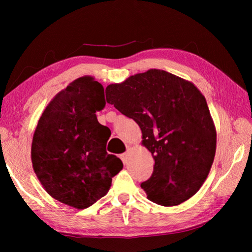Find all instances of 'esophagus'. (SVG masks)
I'll return each mask as SVG.
<instances>
[{
  "mask_svg": "<svg viewBox=\"0 0 252 252\" xmlns=\"http://www.w3.org/2000/svg\"><path fill=\"white\" fill-rule=\"evenodd\" d=\"M120 159L122 160L123 163H126L127 161V153H123L120 155Z\"/></svg>",
  "mask_w": 252,
  "mask_h": 252,
  "instance_id": "esophagus-1",
  "label": "esophagus"
}]
</instances>
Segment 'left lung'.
<instances>
[{"instance_id": "1", "label": "left lung", "mask_w": 252, "mask_h": 252, "mask_svg": "<svg viewBox=\"0 0 252 252\" xmlns=\"http://www.w3.org/2000/svg\"><path fill=\"white\" fill-rule=\"evenodd\" d=\"M106 100L140 126L152 153L151 178L141 184L147 198L171 207L200 189L216 155L217 133L205 96L194 84L159 69L109 84Z\"/></svg>"}]
</instances>
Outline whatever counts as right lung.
Here are the masks:
<instances>
[{
  "instance_id": "obj_1",
  "label": "right lung",
  "mask_w": 252,
  "mask_h": 252,
  "mask_svg": "<svg viewBox=\"0 0 252 252\" xmlns=\"http://www.w3.org/2000/svg\"><path fill=\"white\" fill-rule=\"evenodd\" d=\"M105 105L103 85L82 77L51 100L37 122L32 165L44 189L65 205L92 206L123 168L119 158L106 152L110 130L96 117Z\"/></svg>"
}]
</instances>
